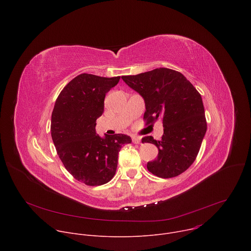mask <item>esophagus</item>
<instances>
[{"instance_id": "obj_1", "label": "esophagus", "mask_w": 251, "mask_h": 251, "mask_svg": "<svg viewBox=\"0 0 251 251\" xmlns=\"http://www.w3.org/2000/svg\"><path fill=\"white\" fill-rule=\"evenodd\" d=\"M132 142L134 143V144H140V143H141V138L137 137V136H133L132 137Z\"/></svg>"}]
</instances>
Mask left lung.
<instances>
[{
  "instance_id": "8db88e82",
  "label": "left lung",
  "mask_w": 251,
  "mask_h": 251,
  "mask_svg": "<svg viewBox=\"0 0 251 251\" xmlns=\"http://www.w3.org/2000/svg\"><path fill=\"white\" fill-rule=\"evenodd\" d=\"M122 79L144 99L146 124L158 119L163 122L162 140L152 136L142 139V143H153L159 150L147 169L164 178L181 175L196 160L206 132L201 94L181 73L165 67Z\"/></svg>"
}]
</instances>
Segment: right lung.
Here are the masks:
<instances>
[{
    "label": "right lung",
    "mask_w": 251,
    "mask_h": 251,
    "mask_svg": "<svg viewBox=\"0 0 251 251\" xmlns=\"http://www.w3.org/2000/svg\"><path fill=\"white\" fill-rule=\"evenodd\" d=\"M119 79L79 75L65 85L53 107L50 132L57 155L74 177L87 186L108 183L116 173L120 149L132 142L124 134L102 138L95 131L105 95Z\"/></svg>",
    "instance_id": "obj_1"
}]
</instances>
